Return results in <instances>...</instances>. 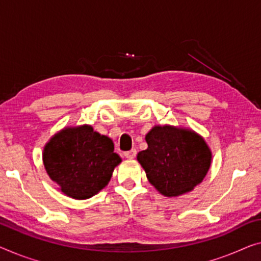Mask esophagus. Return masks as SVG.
<instances>
[{
	"label": "esophagus",
	"mask_w": 261,
	"mask_h": 261,
	"mask_svg": "<svg viewBox=\"0 0 261 261\" xmlns=\"http://www.w3.org/2000/svg\"><path fill=\"white\" fill-rule=\"evenodd\" d=\"M136 154H137V151H136L135 149L124 152V155H125V158H127V159H134L136 157Z\"/></svg>",
	"instance_id": "esophagus-1"
}]
</instances>
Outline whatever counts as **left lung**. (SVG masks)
<instances>
[{
  "label": "left lung",
  "instance_id": "8db88e82",
  "mask_svg": "<svg viewBox=\"0 0 261 261\" xmlns=\"http://www.w3.org/2000/svg\"><path fill=\"white\" fill-rule=\"evenodd\" d=\"M147 149L137 161L150 184L165 197L191 192L204 180L212 162V151L199 134L186 127L154 125L145 135Z\"/></svg>",
  "mask_w": 261,
  "mask_h": 261
}]
</instances>
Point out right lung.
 Returning <instances> with one entry per match:
<instances>
[{
  "instance_id": "add662e5",
  "label": "right lung",
  "mask_w": 261,
  "mask_h": 261,
  "mask_svg": "<svg viewBox=\"0 0 261 261\" xmlns=\"http://www.w3.org/2000/svg\"><path fill=\"white\" fill-rule=\"evenodd\" d=\"M114 142L91 125L65 126L44 145V169L60 186L58 190L73 199H89L109 184L122 158L114 152Z\"/></svg>"
}]
</instances>
